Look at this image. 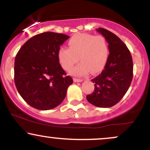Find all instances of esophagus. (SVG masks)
Listing matches in <instances>:
<instances>
[{"label":"esophagus","instance_id":"1","mask_svg":"<svg viewBox=\"0 0 150 150\" xmlns=\"http://www.w3.org/2000/svg\"><path fill=\"white\" fill-rule=\"evenodd\" d=\"M73 81L75 82H82L83 80H81V79H77V78H74L73 79Z\"/></svg>","mask_w":150,"mask_h":150}]
</instances>
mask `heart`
I'll return each mask as SVG.
<instances>
[{"label":"heart","instance_id":"heart-1","mask_svg":"<svg viewBox=\"0 0 150 150\" xmlns=\"http://www.w3.org/2000/svg\"><path fill=\"white\" fill-rule=\"evenodd\" d=\"M68 45L69 49L62 46L58 51V61L65 70H70L77 60L80 63L70 70L75 76H84L89 72L99 73L104 68L108 46L104 37L78 33L71 37Z\"/></svg>","mask_w":150,"mask_h":150}]
</instances>
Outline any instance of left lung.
Listing matches in <instances>:
<instances>
[{
    "mask_svg": "<svg viewBox=\"0 0 150 150\" xmlns=\"http://www.w3.org/2000/svg\"><path fill=\"white\" fill-rule=\"evenodd\" d=\"M108 44L109 55L104 69L92 82L94 90L86 98L97 107L108 108L119 101L130 87L133 63L128 47L116 34L104 28L97 29Z\"/></svg>",
    "mask_w": 150,
    "mask_h": 150,
    "instance_id": "8db88e82",
    "label": "left lung"
}]
</instances>
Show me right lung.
Wrapping results in <instances>:
<instances>
[{"mask_svg":"<svg viewBox=\"0 0 150 150\" xmlns=\"http://www.w3.org/2000/svg\"><path fill=\"white\" fill-rule=\"evenodd\" d=\"M69 36L52 32L30 38L20 48L15 59V84L29 105L39 110L56 107L65 99L73 80L58 59L61 45Z\"/></svg>","mask_w":150,"mask_h":150,"instance_id":"right-lung-1","label":"right lung"}]
</instances>
